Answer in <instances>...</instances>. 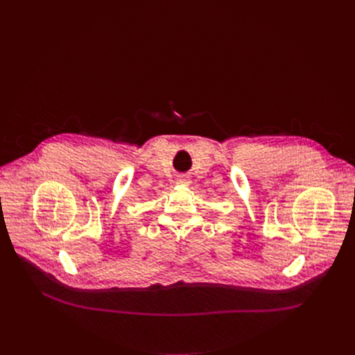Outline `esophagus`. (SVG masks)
I'll return each mask as SVG.
<instances>
[{
	"label": "esophagus",
	"mask_w": 355,
	"mask_h": 355,
	"mask_svg": "<svg viewBox=\"0 0 355 355\" xmlns=\"http://www.w3.org/2000/svg\"><path fill=\"white\" fill-rule=\"evenodd\" d=\"M178 182H179V184L188 185V184H189V178H188V176H185V175H182V176H179V178H178Z\"/></svg>",
	"instance_id": "esophagus-1"
}]
</instances>
